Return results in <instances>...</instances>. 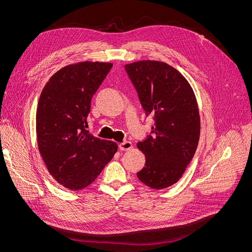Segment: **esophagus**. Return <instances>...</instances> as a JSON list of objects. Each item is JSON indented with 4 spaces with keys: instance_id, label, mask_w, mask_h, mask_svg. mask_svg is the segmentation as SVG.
<instances>
[{
    "instance_id": "esophagus-1",
    "label": "esophagus",
    "mask_w": 252,
    "mask_h": 252,
    "mask_svg": "<svg viewBox=\"0 0 252 252\" xmlns=\"http://www.w3.org/2000/svg\"><path fill=\"white\" fill-rule=\"evenodd\" d=\"M131 147H133V144H131V142H128V141H126L124 143L119 144V149H121L122 151L129 150Z\"/></svg>"
}]
</instances>
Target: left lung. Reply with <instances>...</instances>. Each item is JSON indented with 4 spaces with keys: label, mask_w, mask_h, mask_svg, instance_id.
Instances as JSON below:
<instances>
[{
    "label": "left lung",
    "mask_w": 252,
    "mask_h": 252,
    "mask_svg": "<svg viewBox=\"0 0 252 252\" xmlns=\"http://www.w3.org/2000/svg\"><path fill=\"white\" fill-rule=\"evenodd\" d=\"M146 115H152L151 134L137 144L146 163L138 179L153 189L176 184L195 154L200 117L194 92L177 69L159 61L125 65Z\"/></svg>",
    "instance_id": "8db88e82"
}]
</instances>
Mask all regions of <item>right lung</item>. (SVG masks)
<instances>
[{
	"mask_svg": "<svg viewBox=\"0 0 252 252\" xmlns=\"http://www.w3.org/2000/svg\"><path fill=\"white\" fill-rule=\"evenodd\" d=\"M111 67L88 61L67 65L51 76L39 96L38 150L49 173L67 189L88 187L117 151L116 143L87 129L91 100Z\"/></svg>",
	"mask_w": 252,
	"mask_h": 252,
	"instance_id": "1",
	"label": "right lung"
}]
</instances>
